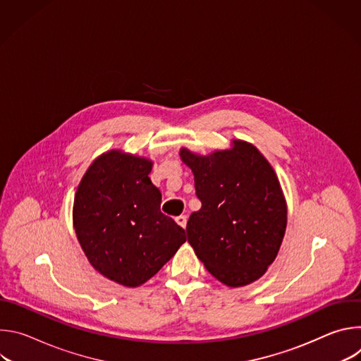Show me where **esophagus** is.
I'll return each instance as SVG.
<instances>
[{
  "mask_svg": "<svg viewBox=\"0 0 361 361\" xmlns=\"http://www.w3.org/2000/svg\"><path fill=\"white\" fill-rule=\"evenodd\" d=\"M176 223H177L180 227L185 228V226H187V217H185V216H178V217L176 219Z\"/></svg>",
  "mask_w": 361,
  "mask_h": 361,
  "instance_id": "esophagus-1",
  "label": "esophagus"
}]
</instances>
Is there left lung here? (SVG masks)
Here are the masks:
<instances>
[{
	"label": "left lung",
	"mask_w": 361,
	"mask_h": 361,
	"mask_svg": "<svg viewBox=\"0 0 361 361\" xmlns=\"http://www.w3.org/2000/svg\"><path fill=\"white\" fill-rule=\"evenodd\" d=\"M180 156L192 170L201 201L187 223L197 257L230 287L260 279L274 262L287 226L286 200L273 167L244 141L205 157L184 148Z\"/></svg>",
	"instance_id": "obj_1"
}]
</instances>
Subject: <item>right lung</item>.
<instances>
[{
	"mask_svg": "<svg viewBox=\"0 0 361 361\" xmlns=\"http://www.w3.org/2000/svg\"><path fill=\"white\" fill-rule=\"evenodd\" d=\"M149 171L151 161L110 151L91 164L74 200V227L87 259L127 287L157 274L185 243L184 228L161 213Z\"/></svg>",
	"mask_w": 361,
	"mask_h": 361,
	"instance_id": "obj_1",
	"label": "right lung"
}]
</instances>
